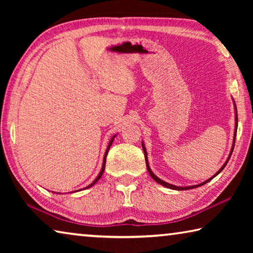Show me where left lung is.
<instances>
[{
  "label": "left lung",
  "mask_w": 253,
  "mask_h": 253,
  "mask_svg": "<svg viewBox=\"0 0 253 253\" xmlns=\"http://www.w3.org/2000/svg\"><path fill=\"white\" fill-rule=\"evenodd\" d=\"M232 99H233V98H232ZM233 105H234V110H235V113H234V114H235V117H234V121H235V126H234V134H233L234 136H233V143H232V147H231L230 154H229L228 158H226V161H225L224 164L221 166V169H220L219 170H217V172H216L215 174H214L212 177H210L209 179H207V181H204V182H202V183L198 184V185H191V186H176V185H173V184H169V183H168V182H164V181H163V179H161L160 177H157L156 175L152 172L151 168H149V163H148V157H147V152H146V148H145V145H144V143L142 142V146H143V149H144V155H145V160H146V166H147V170H148L149 175H151V176L153 177L154 181L157 182L158 184H161V185H163V186H165V187H168V188H170V190L184 191V190H191V188H196V187H199V186H202V185H204L205 183L210 182V181H211L212 178L215 177L217 174H220V173H221V170L225 168V165H226V164H228V162H229V160H230L231 155H232V152H233V148H234V143H235V136H237V128H238V111H237V106H235V102H234V100H233Z\"/></svg>",
  "instance_id": "1"
}]
</instances>
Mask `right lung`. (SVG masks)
I'll return each mask as SVG.
<instances>
[{
    "label": "right lung",
    "mask_w": 253,
    "mask_h": 253,
    "mask_svg": "<svg viewBox=\"0 0 253 253\" xmlns=\"http://www.w3.org/2000/svg\"><path fill=\"white\" fill-rule=\"evenodd\" d=\"M117 135V134H116ZM116 135H114L113 137H111V139L109 140V144H108V146H107V149H106V152H105V156H104V161H102V166H101V169H100V172H99V174H98V176L95 178V181H93L90 185H88V186H85L84 188H89V187H91L92 185H95V184L99 181L100 179V177L102 176V174H104V170H105V165H106V157H107V154H108V152H109V148H110V146H111V144H113V142H114V139H115V137H116ZM76 192V191H75Z\"/></svg>",
    "instance_id": "1"
}]
</instances>
